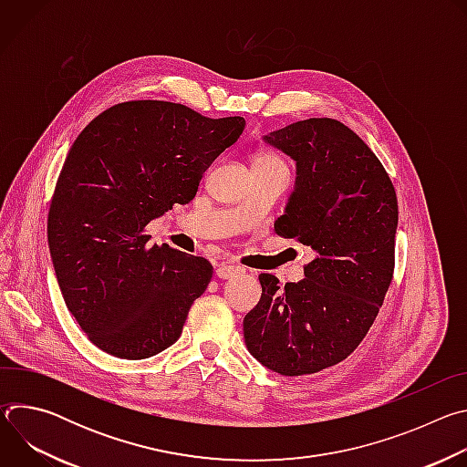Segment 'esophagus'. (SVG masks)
Here are the masks:
<instances>
[{"label":"esophagus","mask_w":467,"mask_h":467,"mask_svg":"<svg viewBox=\"0 0 467 467\" xmlns=\"http://www.w3.org/2000/svg\"><path fill=\"white\" fill-rule=\"evenodd\" d=\"M240 274H244L242 265L222 264V265H218V268H216V275H218L220 279H233V277H236V275H240Z\"/></svg>","instance_id":"esophagus-1"}]
</instances>
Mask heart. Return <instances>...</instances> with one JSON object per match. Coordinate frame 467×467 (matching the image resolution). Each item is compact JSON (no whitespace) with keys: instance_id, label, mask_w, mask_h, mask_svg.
Listing matches in <instances>:
<instances>
[{"instance_id":"heart-1","label":"heart","mask_w":467,"mask_h":467,"mask_svg":"<svg viewBox=\"0 0 467 467\" xmlns=\"http://www.w3.org/2000/svg\"><path fill=\"white\" fill-rule=\"evenodd\" d=\"M254 164H283V162L275 155H258Z\"/></svg>"}]
</instances>
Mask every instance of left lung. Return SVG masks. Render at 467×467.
<instances>
[{
  "mask_svg": "<svg viewBox=\"0 0 467 467\" xmlns=\"http://www.w3.org/2000/svg\"><path fill=\"white\" fill-rule=\"evenodd\" d=\"M296 161V188L279 236L308 245L301 283L260 274L244 317L247 351L285 377L348 358L368 335L393 277L397 195L366 142L338 119L310 118L262 139Z\"/></svg>",
  "mask_w": 467,
  "mask_h": 467,
  "instance_id": "8db88e82",
  "label": "left lung"
}]
</instances>
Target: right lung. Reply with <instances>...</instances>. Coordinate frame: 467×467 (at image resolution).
I'll use <instances>...</instances> for the list:
<instances>
[{"label":"right lung","instance_id":"1","mask_svg":"<svg viewBox=\"0 0 467 467\" xmlns=\"http://www.w3.org/2000/svg\"><path fill=\"white\" fill-rule=\"evenodd\" d=\"M244 127L242 116L214 119L142 99L107 109L76 139L51 199L47 242L64 303L101 351L142 360L179 340L213 265L168 244L148 247L144 229L192 202Z\"/></svg>","mask_w":467,"mask_h":467}]
</instances>
